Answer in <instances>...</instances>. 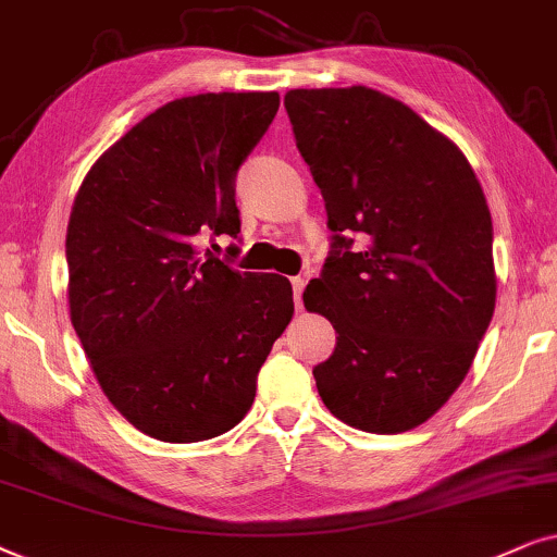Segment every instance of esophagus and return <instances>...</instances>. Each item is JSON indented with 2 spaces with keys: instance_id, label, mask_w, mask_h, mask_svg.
I'll use <instances>...</instances> for the list:
<instances>
[{
  "instance_id": "34e87169",
  "label": "esophagus",
  "mask_w": 557,
  "mask_h": 557,
  "mask_svg": "<svg viewBox=\"0 0 557 557\" xmlns=\"http://www.w3.org/2000/svg\"><path fill=\"white\" fill-rule=\"evenodd\" d=\"M290 283H293V293H295V306H298V308H300V298H302V290H306V277H300V274H298V277H293V280H290Z\"/></svg>"
}]
</instances>
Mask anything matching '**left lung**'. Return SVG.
<instances>
[{
    "mask_svg": "<svg viewBox=\"0 0 557 557\" xmlns=\"http://www.w3.org/2000/svg\"><path fill=\"white\" fill-rule=\"evenodd\" d=\"M285 109L333 232L302 293L338 333L318 395L346 425L405 433L448 403L494 315L484 190L448 137L374 88H295Z\"/></svg>",
    "mask_w": 557,
    "mask_h": 557,
    "instance_id": "1",
    "label": "left lung"
}]
</instances>
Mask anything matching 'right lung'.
<instances>
[{
    "label": "right lung",
    "mask_w": 557,
    "mask_h": 557,
    "mask_svg": "<svg viewBox=\"0 0 557 557\" xmlns=\"http://www.w3.org/2000/svg\"><path fill=\"white\" fill-rule=\"evenodd\" d=\"M280 96L175 99L109 147L73 201L71 323L103 395L165 443L216 438L255 403L257 374L293 318V285L236 272L206 239L239 234L236 170ZM219 249V244H211Z\"/></svg>",
    "instance_id": "add662e5"
}]
</instances>
